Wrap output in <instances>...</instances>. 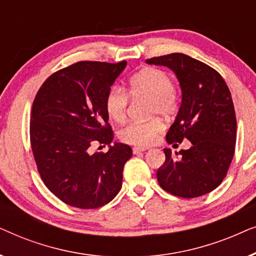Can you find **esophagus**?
Returning a JSON list of instances; mask_svg holds the SVG:
<instances>
[{
    "label": "esophagus",
    "instance_id": "esophagus-1",
    "mask_svg": "<svg viewBox=\"0 0 256 256\" xmlns=\"http://www.w3.org/2000/svg\"><path fill=\"white\" fill-rule=\"evenodd\" d=\"M146 148H140V146H135V148H132V154L134 155H138V154H141L143 152H146Z\"/></svg>",
    "mask_w": 256,
    "mask_h": 256
}]
</instances>
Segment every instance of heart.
Returning a JSON list of instances; mask_svg holds the SVG:
<instances>
[{"mask_svg": "<svg viewBox=\"0 0 256 256\" xmlns=\"http://www.w3.org/2000/svg\"><path fill=\"white\" fill-rule=\"evenodd\" d=\"M128 92L134 98H149L150 115H169L177 108V96L174 93V82L166 71L156 68L142 70L132 76L128 82ZM106 110L115 121L124 120L129 107V96L122 87L114 86L107 93ZM158 120L146 122L132 121L118 130L122 142L136 146L152 144L162 132Z\"/></svg>", "mask_w": 256, "mask_h": 256, "instance_id": "heart-1", "label": "heart"}]
</instances>
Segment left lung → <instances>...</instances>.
I'll return each instance as SVG.
<instances>
[{
	"mask_svg": "<svg viewBox=\"0 0 256 256\" xmlns=\"http://www.w3.org/2000/svg\"><path fill=\"white\" fill-rule=\"evenodd\" d=\"M146 64L166 66L176 74L182 102L166 142L184 138L188 150L163 149L166 162L157 170L163 190L183 198L200 197L222 184L232 162L236 141V118L225 80L216 70L184 54L146 59Z\"/></svg>",
	"mask_w": 256,
	"mask_h": 256,
	"instance_id": "1",
	"label": "left lung"
}]
</instances>
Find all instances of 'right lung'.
<instances>
[{"label":"right lung","instance_id":"1","mask_svg":"<svg viewBox=\"0 0 256 256\" xmlns=\"http://www.w3.org/2000/svg\"><path fill=\"white\" fill-rule=\"evenodd\" d=\"M127 66L79 62L45 80L32 104L30 140L38 171L46 188L78 208L110 202L122 186V171L132 150L115 142L108 124L107 93ZM98 142L107 153L89 154Z\"/></svg>","mask_w":256,"mask_h":256}]
</instances>
